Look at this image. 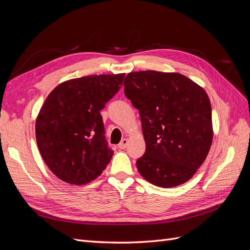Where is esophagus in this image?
I'll use <instances>...</instances> for the list:
<instances>
[{"instance_id":"1","label":"esophagus","mask_w":250,"mask_h":250,"mask_svg":"<svg viewBox=\"0 0 250 250\" xmlns=\"http://www.w3.org/2000/svg\"><path fill=\"white\" fill-rule=\"evenodd\" d=\"M127 144H128V140H127V139H123L122 141L120 142V144L118 145V147H119L120 149H125V148H126V146H127Z\"/></svg>"}]
</instances>
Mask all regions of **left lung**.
<instances>
[{
    "label": "left lung",
    "mask_w": 250,
    "mask_h": 250,
    "mask_svg": "<svg viewBox=\"0 0 250 250\" xmlns=\"http://www.w3.org/2000/svg\"><path fill=\"white\" fill-rule=\"evenodd\" d=\"M124 93L140 112L146 143L141 175L161 188L183 185L206 161L213 142L208 96L179 73L127 74Z\"/></svg>",
    "instance_id": "obj_1"
}]
</instances>
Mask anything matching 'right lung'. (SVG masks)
<instances>
[{"label": "right lung", "mask_w": 250, "mask_h": 250, "mask_svg": "<svg viewBox=\"0 0 250 250\" xmlns=\"http://www.w3.org/2000/svg\"><path fill=\"white\" fill-rule=\"evenodd\" d=\"M125 74L89 75L58 84L35 122L37 147L64 183L85 185L101 175L113 155L100 110L122 86Z\"/></svg>", "instance_id": "right-lung-1"}]
</instances>
